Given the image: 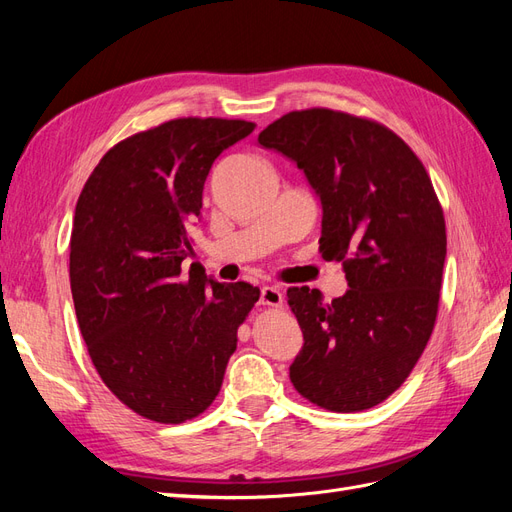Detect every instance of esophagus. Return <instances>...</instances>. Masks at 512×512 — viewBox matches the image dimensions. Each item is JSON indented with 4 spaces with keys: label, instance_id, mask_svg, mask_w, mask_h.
I'll list each match as a JSON object with an SVG mask.
<instances>
[{
    "label": "esophagus",
    "instance_id": "34e87169",
    "mask_svg": "<svg viewBox=\"0 0 512 512\" xmlns=\"http://www.w3.org/2000/svg\"><path fill=\"white\" fill-rule=\"evenodd\" d=\"M284 301L282 292L277 286H262L260 290V303L262 305H271V307H280Z\"/></svg>",
    "mask_w": 512,
    "mask_h": 512
}]
</instances>
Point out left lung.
<instances>
[{"label":"left lung","mask_w":512,"mask_h":512,"mask_svg":"<svg viewBox=\"0 0 512 512\" xmlns=\"http://www.w3.org/2000/svg\"><path fill=\"white\" fill-rule=\"evenodd\" d=\"M297 164L322 207V258L348 290L286 292L303 331L290 382L331 412H361L395 393L438 316L444 215L425 166L389 128L329 108L292 111L258 134Z\"/></svg>","instance_id":"obj_1"}]
</instances>
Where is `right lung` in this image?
I'll return each instance as SVG.
<instances>
[{"label": "right lung", "instance_id": "add662e5", "mask_svg": "<svg viewBox=\"0 0 512 512\" xmlns=\"http://www.w3.org/2000/svg\"><path fill=\"white\" fill-rule=\"evenodd\" d=\"M254 128L188 117L138 132L106 151L76 203V320L102 382L149 421L177 425L213 404L239 324L260 297L196 265L181 273L215 158Z\"/></svg>", "mask_w": 512, "mask_h": 512}]
</instances>
